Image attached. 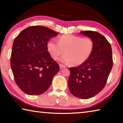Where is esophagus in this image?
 Here are the masks:
<instances>
[{"label": "esophagus", "mask_w": 123, "mask_h": 123, "mask_svg": "<svg viewBox=\"0 0 123 123\" xmlns=\"http://www.w3.org/2000/svg\"><path fill=\"white\" fill-rule=\"evenodd\" d=\"M65 66H63V65H61V64H60V69H63V68H65Z\"/></svg>", "instance_id": "34e87169"}]
</instances>
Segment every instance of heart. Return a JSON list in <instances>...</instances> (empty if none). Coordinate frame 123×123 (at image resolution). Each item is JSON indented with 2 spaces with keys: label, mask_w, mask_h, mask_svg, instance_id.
<instances>
[{
  "label": "heart",
  "mask_w": 123,
  "mask_h": 123,
  "mask_svg": "<svg viewBox=\"0 0 123 123\" xmlns=\"http://www.w3.org/2000/svg\"><path fill=\"white\" fill-rule=\"evenodd\" d=\"M47 48L51 57L55 60L63 53L61 61L65 63L72 62L74 66L83 63L92 54L94 43L88 37H82L73 34H65L59 37L58 42L50 40L47 44Z\"/></svg>",
  "instance_id": "1"
}]
</instances>
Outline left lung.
Segmentation results:
<instances>
[{
	"mask_svg": "<svg viewBox=\"0 0 123 123\" xmlns=\"http://www.w3.org/2000/svg\"><path fill=\"white\" fill-rule=\"evenodd\" d=\"M93 40L94 49L87 61L76 67H70L68 81L69 91L73 96L87 99L104 88L113 67L111 45L105 37L92 31L80 32Z\"/></svg>",
	"mask_w": 123,
	"mask_h": 123,
	"instance_id": "left-lung-1",
	"label": "left lung"
}]
</instances>
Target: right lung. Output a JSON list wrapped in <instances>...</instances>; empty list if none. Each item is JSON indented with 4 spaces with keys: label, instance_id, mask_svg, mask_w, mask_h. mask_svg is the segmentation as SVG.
Returning a JSON list of instances; mask_svg holds the SVG:
<instances>
[{
    "label": "right lung",
    "instance_id": "add662e5",
    "mask_svg": "<svg viewBox=\"0 0 123 123\" xmlns=\"http://www.w3.org/2000/svg\"><path fill=\"white\" fill-rule=\"evenodd\" d=\"M48 27H27L15 38L10 65L15 83L27 95H38L49 88L59 65L48 51L50 38L57 36Z\"/></svg>",
    "mask_w": 123,
    "mask_h": 123
}]
</instances>
